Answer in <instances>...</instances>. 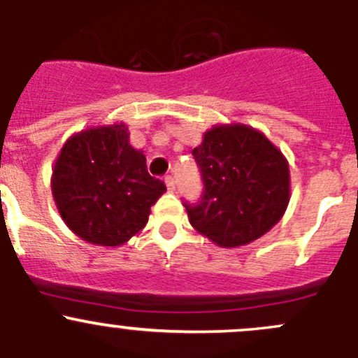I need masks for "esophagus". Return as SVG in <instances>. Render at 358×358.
Returning a JSON list of instances; mask_svg holds the SVG:
<instances>
[{
	"mask_svg": "<svg viewBox=\"0 0 358 358\" xmlns=\"http://www.w3.org/2000/svg\"><path fill=\"white\" fill-rule=\"evenodd\" d=\"M164 183H166V187H168L169 192H173V190L176 189V182H175V178H173L171 175L166 176V178H164Z\"/></svg>",
	"mask_w": 358,
	"mask_h": 358,
	"instance_id": "34e87169",
	"label": "esophagus"
}]
</instances>
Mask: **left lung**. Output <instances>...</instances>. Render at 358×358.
<instances>
[{"instance_id":"8db88e82","label":"left lung","mask_w":358,"mask_h":358,"mask_svg":"<svg viewBox=\"0 0 358 358\" xmlns=\"http://www.w3.org/2000/svg\"><path fill=\"white\" fill-rule=\"evenodd\" d=\"M204 183L197 204L183 202L197 232L222 248L265 236L289 204V166L258 129L213 126L192 150Z\"/></svg>"}]
</instances>
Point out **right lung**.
<instances>
[{
  "label": "right lung",
  "instance_id": "right-lung-1",
  "mask_svg": "<svg viewBox=\"0 0 358 358\" xmlns=\"http://www.w3.org/2000/svg\"><path fill=\"white\" fill-rule=\"evenodd\" d=\"M52 192L66 225L99 246H121L149 222L166 185L147 171L142 150L129 145L122 122L85 129L64 143Z\"/></svg>",
  "mask_w": 358,
  "mask_h": 358
}]
</instances>
